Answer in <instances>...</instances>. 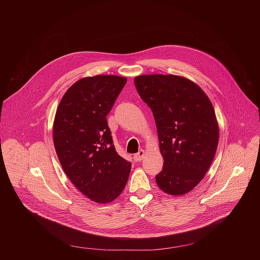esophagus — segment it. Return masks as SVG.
I'll use <instances>...</instances> for the list:
<instances>
[{
	"label": "esophagus",
	"mask_w": 260,
	"mask_h": 260,
	"mask_svg": "<svg viewBox=\"0 0 260 260\" xmlns=\"http://www.w3.org/2000/svg\"><path fill=\"white\" fill-rule=\"evenodd\" d=\"M144 157H145V151L143 149H141V150H139L138 153H136L134 155V160L135 161H141V160L144 159Z\"/></svg>",
	"instance_id": "esophagus-1"
}]
</instances>
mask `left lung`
Wrapping results in <instances>:
<instances>
[{"label":"left lung","mask_w":260,"mask_h":260,"mask_svg":"<svg viewBox=\"0 0 260 260\" xmlns=\"http://www.w3.org/2000/svg\"><path fill=\"white\" fill-rule=\"evenodd\" d=\"M136 89L154 115L164 159L156 183L165 193L181 196L204 178L218 145L219 127L205 92L177 75H140Z\"/></svg>","instance_id":"8db88e82"}]
</instances>
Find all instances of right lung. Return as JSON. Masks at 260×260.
Segmentation results:
<instances>
[{
	"label": "right lung",
	"instance_id": "1",
	"mask_svg": "<svg viewBox=\"0 0 260 260\" xmlns=\"http://www.w3.org/2000/svg\"><path fill=\"white\" fill-rule=\"evenodd\" d=\"M126 82L115 75L82 78L66 91L54 118L53 141L65 174L100 204L122 193L131 170L115 150L106 120Z\"/></svg>",
	"mask_w": 260,
	"mask_h": 260
}]
</instances>
